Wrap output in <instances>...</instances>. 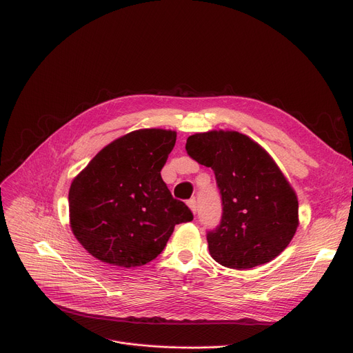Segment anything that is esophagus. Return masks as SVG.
<instances>
[{"instance_id": "34e87169", "label": "esophagus", "mask_w": 353, "mask_h": 353, "mask_svg": "<svg viewBox=\"0 0 353 353\" xmlns=\"http://www.w3.org/2000/svg\"><path fill=\"white\" fill-rule=\"evenodd\" d=\"M188 206L190 208V210H192L193 213H196V210H197V201H196V199H190V200L188 201Z\"/></svg>"}]
</instances>
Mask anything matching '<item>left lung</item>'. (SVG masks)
<instances>
[{
	"instance_id": "obj_1",
	"label": "left lung",
	"mask_w": 353,
	"mask_h": 353,
	"mask_svg": "<svg viewBox=\"0 0 353 353\" xmlns=\"http://www.w3.org/2000/svg\"><path fill=\"white\" fill-rule=\"evenodd\" d=\"M186 150L212 167L221 194V221L208 233L214 261L245 270L279 256L299 226V203L270 154L232 130L196 133L188 139Z\"/></svg>"
}]
</instances>
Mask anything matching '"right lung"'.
<instances>
[{"instance_id":"1","label":"right lung","mask_w":353,"mask_h":353,"mask_svg":"<svg viewBox=\"0 0 353 353\" xmlns=\"http://www.w3.org/2000/svg\"><path fill=\"white\" fill-rule=\"evenodd\" d=\"M176 136L136 130L101 148L74 177L70 228L91 256L113 266H143L161 253L176 225L193 219L160 174Z\"/></svg>"}]
</instances>
